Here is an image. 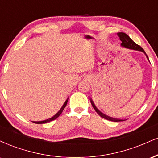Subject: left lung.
<instances>
[{"mask_svg":"<svg viewBox=\"0 0 158 158\" xmlns=\"http://www.w3.org/2000/svg\"><path fill=\"white\" fill-rule=\"evenodd\" d=\"M117 35H118L119 39H120L121 41V46L123 47V48H127V49H130V50H138V51H141L143 52H144L145 55L146 56V58L148 59L147 55H146V52L144 51V50L141 48L140 46H139V45H137L136 44L135 42H134L133 41H132L131 38L129 37L127 34L124 33V32H118L117 33ZM90 102H91V105L92 106H93V108H94V110H96V112L99 114V116H100L101 117H102V118L106 119H108V120H110V121H113V122H119V121H122L121 119H115V118H113V117H108V116L106 115L105 114L102 113V112L100 111L98 108H97V106H95V104H94L93 99L90 98Z\"/></svg>","mask_w":158,"mask_h":158,"instance_id":"obj_1","label":"left lung"}]
</instances>
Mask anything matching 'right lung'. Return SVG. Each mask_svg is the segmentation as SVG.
<instances>
[{"label": "right lung", "instance_id": "obj_1", "mask_svg": "<svg viewBox=\"0 0 158 158\" xmlns=\"http://www.w3.org/2000/svg\"><path fill=\"white\" fill-rule=\"evenodd\" d=\"M68 99H67V100L65 101L64 103V105H63L62 107H61V108H60V110H59V111H58L57 113H56L55 115L53 116V117H52L51 118H49L48 119H45V120H43V121H34L33 123H36V124H43V123H49V122H50V121H52V120H54V119H56V118H58V117H59V116L61 115V114L62 113L63 110L64 109L65 107H66L67 103H68Z\"/></svg>", "mask_w": 158, "mask_h": 158}]
</instances>
